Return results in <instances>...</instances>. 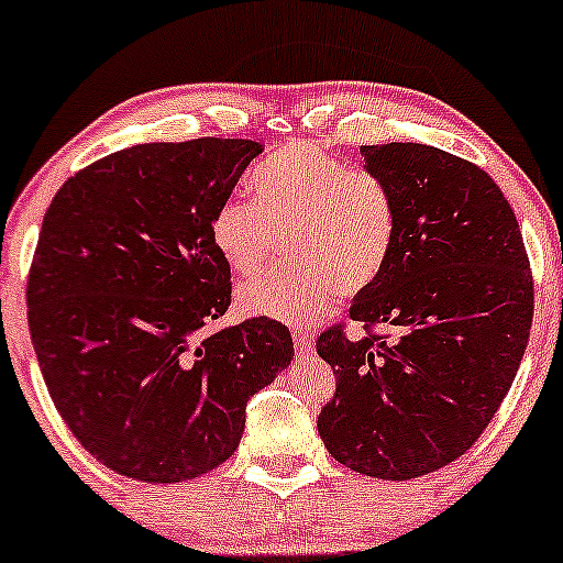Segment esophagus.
Returning a JSON list of instances; mask_svg holds the SVG:
<instances>
[{"label": "esophagus", "mask_w": 563, "mask_h": 563, "mask_svg": "<svg viewBox=\"0 0 563 563\" xmlns=\"http://www.w3.org/2000/svg\"><path fill=\"white\" fill-rule=\"evenodd\" d=\"M294 346H296V354H299V356L311 354V349H314V335H311L309 330H303V328H294Z\"/></svg>", "instance_id": "34e87169"}]
</instances>
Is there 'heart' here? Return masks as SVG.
Wrapping results in <instances>:
<instances>
[{
	"label": "heart",
	"mask_w": 563,
	"mask_h": 563,
	"mask_svg": "<svg viewBox=\"0 0 563 563\" xmlns=\"http://www.w3.org/2000/svg\"><path fill=\"white\" fill-rule=\"evenodd\" d=\"M254 196H230L214 209L209 241L217 256L233 273L256 275L290 230L296 267L241 286V314L311 320L335 294H362L383 273L398 220L377 175L354 170L314 144H288L254 175Z\"/></svg>",
	"instance_id": "obj_1"
}]
</instances>
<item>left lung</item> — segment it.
<instances>
[{
    "label": "left lung",
    "instance_id": "obj_1",
    "mask_svg": "<svg viewBox=\"0 0 563 563\" xmlns=\"http://www.w3.org/2000/svg\"><path fill=\"white\" fill-rule=\"evenodd\" d=\"M396 201L383 273L351 320L393 338L324 330L335 396L317 432L335 462L411 479L472 449L509 393L532 328V275L514 209L490 175L428 144L362 146Z\"/></svg>",
    "mask_w": 563,
    "mask_h": 563
}]
</instances>
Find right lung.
I'll return each mask as SVG.
<instances>
[{"instance_id": "right-lung-1", "label": "right lung", "mask_w": 563, "mask_h": 563, "mask_svg": "<svg viewBox=\"0 0 563 563\" xmlns=\"http://www.w3.org/2000/svg\"><path fill=\"white\" fill-rule=\"evenodd\" d=\"M262 152L246 139L135 144L73 175L46 209L33 351L67 428L118 475L183 483L228 462L249 398L294 358L267 317L207 333L230 307L209 222Z\"/></svg>"}]
</instances>
